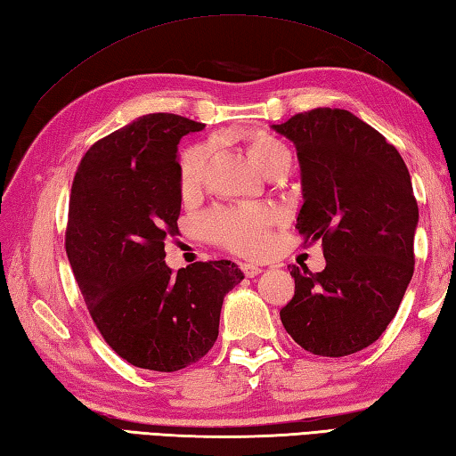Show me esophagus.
<instances>
[{
  "label": "esophagus",
  "mask_w": 456,
  "mask_h": 456,
  "mask_svg": "<svg viewBox=\"0 0 456 456\" xmlns=\"http://www.w3.org/2000/svg\"><path fill=\"white\" fill-rule=\"evenodd\" d=\"M240 271L245 273L247 279H253V276H256V274H261V273H263L261 266H258V265H253V263H240Z\"/></svg>",
  "instance_id": "obj_1"
}]
</instances>
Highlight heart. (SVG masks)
Returning a JSON list of instances; mask_svg holds the SVG:
<instances>
[{"label": "heart", "mask_w": 456, "mask_h": 456, "mask_svg": "<svg viewBox=\"0 0 456 456\" xmlns=\"http://www.w3.org/2000/svg\"><path fill=\"white\" fill-rule=\"evenodd\" d=\"M248 154L255 164L266 174L269 169L290 164V150L281 138L265 130H253L243 136ZM211 150L209 146H193L182 156L180 164V187L183 195L195 193L203 183L208 172ZM274 216L266 208H251V205H235L211 211L201 221L203 233L217 245L235 251L239 255H258L266 245L269 229Z\"/></svg>", "instance_id": "obj_1"}]
</instances>
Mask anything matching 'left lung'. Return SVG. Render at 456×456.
<instances>
[{
    "label": "left lung",
    "instance_id": "obj_1",
    "mask_svg": "<svg viewBox=\"0 0 456 456\" xmlns=\"http://www.w3.org/2000/svg\"><path fill=\"white\" fill-rule=\"evenodd\" d=\"M297 148V229L322 240L326 266H290L294 297L281 310L306 352L342 358L371 346L397 314L413 276L419 208L399 151L347 110L314 109L273 124Z\"/></svg>",
    "mask_w": 456,
    "mask_h": 456
}]
</instances>
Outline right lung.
Instances as JSON below:
<instances>
[{"instance_id": "obj_1", "label": "right lung", "mask_w": 456, "mask_h": 456, "mask_svg": "<svg viewBox=\"0 0 456 456\" xmlns=\"http://www.w3.org/2000/svg\"><path fill=\"white\" fill-rule=\"evenodd\" d=\"M205 124L156 112L98 140L70 187L65 247L98 332L151 371L200 362L219 336L225 294L245 279L231 261L172 273L164 240L182 209L177 144Z\"/></svg>"}]
</instances>
